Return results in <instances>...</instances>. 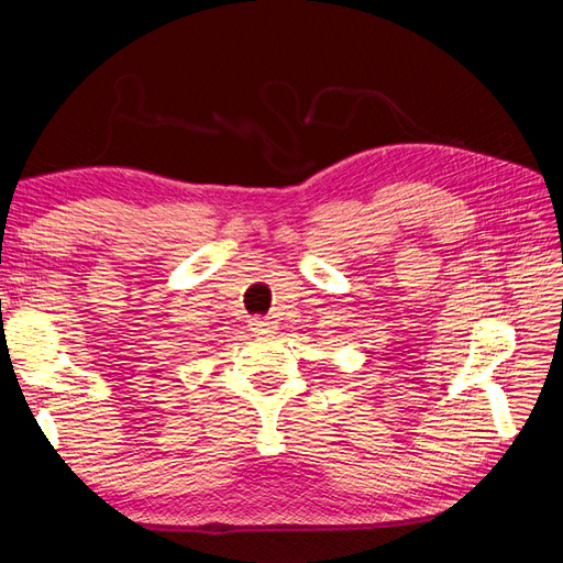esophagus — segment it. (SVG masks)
<instances>
[{
    "label": "esophagus",
    "mask_w": 563,
    "mask_h": 563,
    "mask_svg": "<svg viewBox=\"0 0 563 563\" xmlns=\"http://www.w3.org/2000/svg\"><path fill=\"white\" fill-rule=\"evenodd\" d=\"M251 331L255 333V335H272V333H277V321H272V319H253L251 321Z\"/></svg>",
    "instance_id": "obj_1"
}]
</instances>
